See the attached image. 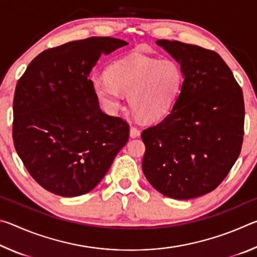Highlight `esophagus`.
<instances>
[{"instance_id": "1", "label": "esophagus", "mask_w": 257, "mask_h": 257, "mask_svg": "<svg viewBox=\"0 0 257 257\" xmlns=\"http://www.w3.org/2000/svg\"><path fill=\"white\" fill-rule=\"evenodd\" d=\"M139 135H141V132H139V129H137L136 127L130 128V137L136 138V137H139Z\"/></svg>"}]
</instances>
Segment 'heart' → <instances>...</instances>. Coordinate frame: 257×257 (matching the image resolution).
I'll use <instances>...</instances> for the list:
<instances>
[{
    "label": "heart",
    "instance_id": "heart-1",
    "mask_svg": "<svg viewBox=\"0 0 257 257\" xmlns=\"http://www.w3.org/2000/svg\"><path fill=\"white\" fill-rule=\"evenodd\" d=\"M92 84L107 111H118L125 94L139 118L153 122L170 112L181 92L184 73L173 60L130 55L112 63L107 75L94 76Z\"/></svg>",
    "mask_w": 257,
    "mask_h": 257
}]
</instances>
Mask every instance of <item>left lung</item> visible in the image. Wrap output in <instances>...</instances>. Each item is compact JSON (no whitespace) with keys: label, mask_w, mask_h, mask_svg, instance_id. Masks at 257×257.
<instances>
[{"label":"left lung","mask_w":257,"mask_h":257,"mask_svg":"<svg viewBox=\"0 0 257 257\" xmlns=\"http://www.w3.org/2000/svg\"><path fill=\"white\" fill-rule=\"evenodd\" d=\"M156 44L180 64L184 84L164 119L142 133L143 172L164 196L199 197L223 181L240 154L242 90L216 52L177 41Z\"/></svg>","instance_id":"1"}]
</instances>
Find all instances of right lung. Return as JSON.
Segmentation results:
<instances>
[{
    "label": "right lung",
    "mask_w": 257,
    "mask_h": 257,
    "mask_svg": "<svg viewBox=\"0 0 257 257\" xmlns=\"http://www.w3.org/2000/svg\"><path fill=\"white\" fill-rule=\"evenodd\" d=\"M127 42L90 37L38 54L14 98L17 153L43 188L75 197L96 187L127 144L129 124L102 112L89 73Z\"/></svg>",
    "instance_id": "right-lung-1"
}]
</instances>
